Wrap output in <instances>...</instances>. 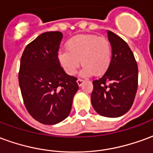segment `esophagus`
I'll return each mask as SVG.
<instances>
[{
    "instance_id": "esophagus-1",
    "label": "esophagus",
    "mask_w": 153,
    "mask_h": 153,
    "mask_svg": "<svg viewBox=\"0 0 153 153\" xmlns=\"http://www.w3.org/2000/svg\"><path fill=\"white\" fill-rule=\"evenodd\" d=\"M83 83V80L81 79H79L77 80V83H78V85H79V87L82 86Z\"/></svg>"
}]
</instances>
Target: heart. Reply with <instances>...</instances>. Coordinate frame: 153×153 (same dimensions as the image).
<instances>
[{
    "instance_id": "obj_1",
    "label": "heart",
    "mask_w": 153,
    "mask_h": 153,
    "mask_svg": "<svg viewBox=\"0 0 153 153\" xmlns=\"http://www.w3.org/2000/svg\"><path fill=\"white\" fill-rule=\"evenodd\" d=\"M67 50H60L57 55L59 63L69 75H74L79 67L83 66L80 75L88 77L94 72L104 73L109 67L112 51L109 40L93 34H81L70 38Z\"/></svg>"
}]
</instances>
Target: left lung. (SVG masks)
<instances>
[{
  "label": "left lung",
  "instance_id": "8db88e82",
  "mask_svg": "<svg viewBox=\"0 0 153 153\" xmlns=\"http://www.w3.org/2000/svg\"><path fill=\"white\" fill-rule=\"evenodd\" d=\"M112 49L111 61L106 73L93 80L91 102L99 115L115 118L131 108L138 89V65L128 44L107 31Z\"/></svg>",
  "mask_w": 153,
  "mask_h": 153
}]
</instances>
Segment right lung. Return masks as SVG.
<instances>
[{
	"label": "right lung",
	"mask_w": 153,
	"mask_h": 153,
	"mask_svg": "<svg viewBox=\"0 0 153 153\" xmlns=\"http://www.w3.org/2000/svg\"><path fill=\"white\" fill-rule=\"evenodd\" d=\"M63 34L43 33L25 47L19 83L25 107L44 125H56L70 115L79 89L75 77L68 75L57 58Z\"/></svg>",
	"instance_id": "add662e5"
}]
</instances>
